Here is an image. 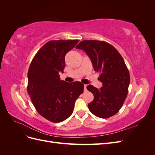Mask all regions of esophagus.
Listing matches in <instances>:
<instances>
[{
  "instance_id": "34e87169",
  "label": "esophagus",
  "mask_w": 155,
  "mask_h": 155,
  "mask_svg": "<svg viewBox=\"0 0 155 155\" xmlns=\"http://www.w3.org/2000/svg\"><path fill=\"white\" fill-rule=\"evenodd\" d=\"M87 90V85H84V91H86Z\"/></svg>"
}]
</instances>
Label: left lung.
Returning <instances> with one entry per match:
<instances>
[{"mask_svg":"<svg viewBox=\"0 0 155 155\" xmlns=\"http://www.w3.org/2000/svg\"><path fill=\"white\" fill-rule=\"evenodd\" d=\"M76 48L85 51L94 69L100 73L98 79L103 84L100 89L87 87L94 95L88 104L89 110L99 118H110L120 110L127 96L130 74L124 60L113 46L105 41L84 40Z\"/></svg>","mask_w":155,"mask_h":155,"instance_id":"obj_1","label":"left lung"}]
</instances>
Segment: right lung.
Listing matches in <instances>:
<instances>
[{"instance_id":"obj_1","label":"right lung","mask_w":155,"mask_h":155,"mask_svg":"<svg viewBox=\"0 0 155 155\" xmlns=\"http://www.w3.org/2000/svg\"><path fill=\"white\" fill-rule=\"evenodd\" d=\"M78 40L50 41L33 59L28 72L27 91L39 114L51 122L58 123L72 114L75 101L83 92V84L60 80L65 55L75 47Z\"/></svg>"}]
</instances>
